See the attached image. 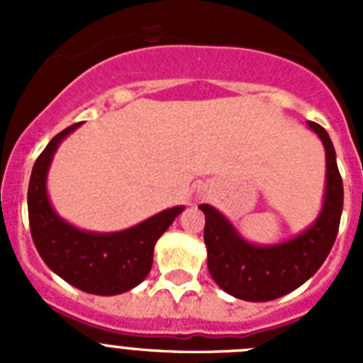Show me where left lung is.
Wrapping results in <instances>:
<instances>
[{
    "instance_id": "left-lung-1",
    "label": "left lung",
    "mask_w": 363,
    "mask_h": 363,
    "mask_svg": "<svg viewBox=\"0 0 363 363\" xmlns=\"http://www.w3.org/2000/svg\"><path fill=\"white\" fill-rule=\"evenodd\" d=\"M307 125L320 136L327 156L325 201L322 214L309 230L280 245L256 247L240 238L229 221L211 205H200L205 214L203 240L209 252L211 277L234 298L269 301L284 296L309 280L333 249L344 209V184L327 130L314 121Z\"/></svg>"
}]
</instances>
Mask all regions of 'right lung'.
Listing matches in <instances>:
<instances>
[{
    "mask_svg": "<svg viewBox=\"0 0 363 363\" xmlns=\"http://www.w3.org/2000/svg\"><path fill=\"white\" fill-rule=\"evenodd\" d=\"M76 125L50 140L32 167L28 182V223L38 252L57 277L91 294L112 296L142 284L152 267L154 243L184 207H172L133 229L92 234L60 220L47 198L45 178L54 150Z\"/></svg>",
    "mask_w": 363,
    "mask_h": 363,
    "instance_id": "right-lung-1",
    "label": "right lung"
}]
</instances>
